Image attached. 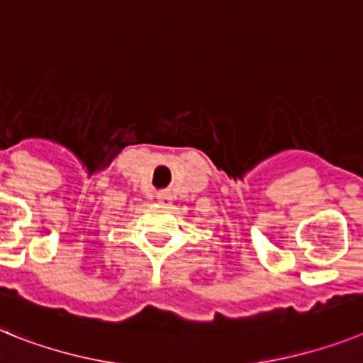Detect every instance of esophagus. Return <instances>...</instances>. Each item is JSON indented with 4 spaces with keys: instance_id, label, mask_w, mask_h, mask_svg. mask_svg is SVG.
Returning <instances> with one entry per match:
<instances>
[{
    "instance_id": "esophagus-1",
    "label": "esophagus",
    "mask_w": 363,
    "mask_h": 363,
    "mask_svg": "<svg viewBox=\"0 0 363 363\" xmlns=\"http://www.w3.org/2000/svg\"><path fill=\"white\" fill-rule=\"evenodd\" d=\"M158 203H160V205L162 206H169L172 205V199L173 197L169 196V191H158Z\"/></svg>"
}]
</instances>
